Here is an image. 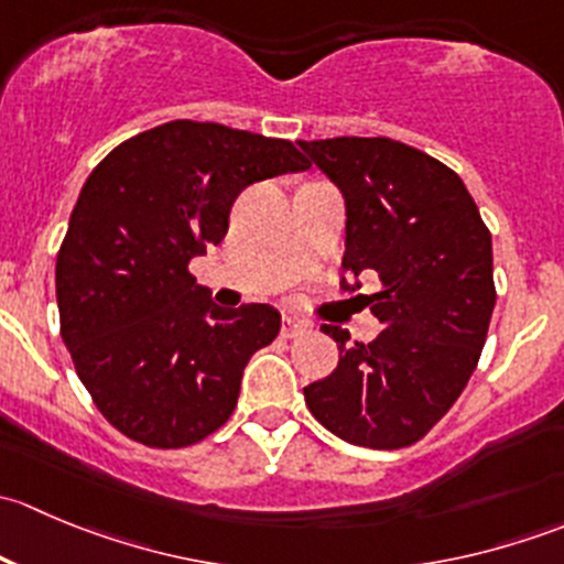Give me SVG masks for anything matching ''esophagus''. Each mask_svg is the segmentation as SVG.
<instances>
[{
  "instance_id": "34e87169",
  "label": "esophagus",
  "mask_w": 564,
  "mask_h": 564,
  "mask_svg": "<svg viewBox=\"0 0 564 564\" xmlns=\"http://www.w3.org/2000/svg\"><path fill=\"white\" fill-rule=\"evenodd\" d=\"M308 324L303 322V318H297V316H283V327H281V333L286 335V338H303L305 333H308Z\"/></svg>"
}]
</instances>
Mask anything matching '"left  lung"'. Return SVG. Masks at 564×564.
I'll return each mask as SVG.
<instances>
[{
	"label": "left lung",
	"mask_w": 564,
	"mask_h": 564,
	"mask_svg": "<svg viewBox=\"0 0 564 564\" xmlns=\"http://www.w3.org/2000/svg\"><path fill=\"white\" fill-rule=\"evenodd\" d=\"M297 144L344 196L340 286L379 275L366 305L384 324L371 344L322 324L340 360L303 390L305 403L351 445L406 447L445 417L480 360L497 303L491 235L460 176L414 147L384 135Z\"/></svg>",
	"instance_id": "8db88e82"
}]
</instances>
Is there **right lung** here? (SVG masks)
I'll return each instance as SVG.
<instances>
[{
    "mask_svg": "<svg viewBox=\"0 0 564 564\" xmlns=\"http://www.w3.org/2000/svg\"><path fill=\"white\" fill-rule=\"evenodd\" d=\"M308 166L292 141L174 119L89 174L56 256V303L78 379L113 429L169 451L229 420L281 314L220 308L187 264L224 240L248 185Z\"/></svg>",
    "mask_w": 564,
    "mask_h": 564,
    "instance_id": "obj_1",
    "label": "right lung"
}]
</instances>
